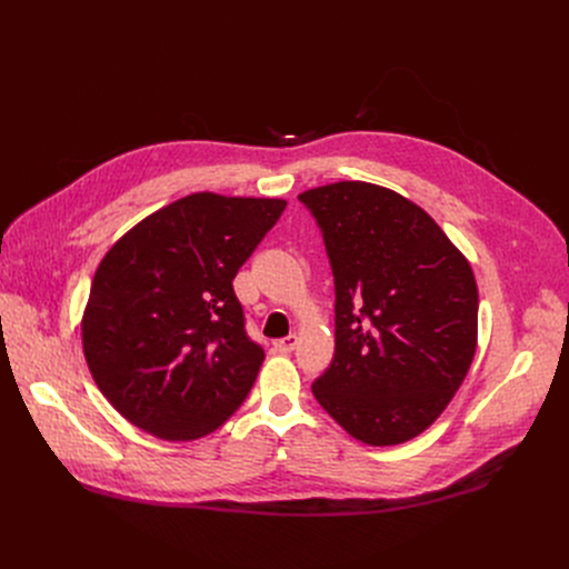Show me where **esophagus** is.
Instances as JSON below:
<instances>
[{"mask_svg":"<svg viewBox=\"0 0 569 569\" xmlns=\"http://www.w3.org/2000/svg\"><path fill=\"white\" fill-rule=\"evenodd\" d=\"M297 343H300V337H297V335H288V337H283V339H277V341H274V348H277L279 352H292V350L297 348Z\"/></svg>","mask_w":569,"mask_h":569,"instance_id":"34e87169","label":"esophagus"}]
</instances>
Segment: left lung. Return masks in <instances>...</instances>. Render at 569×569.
Here are the masks:
<instances>
[{"mask_svg":"<svg viewBox=\"0 0 569 569\" xmlns=\"http://www.w3.org/2000/svg\"><path fill=\"white\" fill-rule=\"evenodd\" d=\"M335 277V357L313 397L357 440L399 445L452 401L477 346V283L422 207L367 182L297 196Z\"/></svg>","mask_w":569,"mask_h":569,"instance_id":"obj_1","label":"left lung"}]
</instances>
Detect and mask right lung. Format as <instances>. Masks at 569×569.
<instances>
[{
  "label": "right lung",
  "mask_w": 569,
  "mask_h": 569,
  "mask_svg": "<svg viewBox=\"0 0 569 569\" xmlns=\"http://www.w3.org/2000/svg\"><path fill=\"white\" fill-rule=\"evenodd\" d=\"M286 200L191 193L142 219L103 256L82 350L103 397L163 440H196L244 403L264 350L232 290Z\"/></svg>",
  "instance_id": "obj_1"
}]
</instances>
